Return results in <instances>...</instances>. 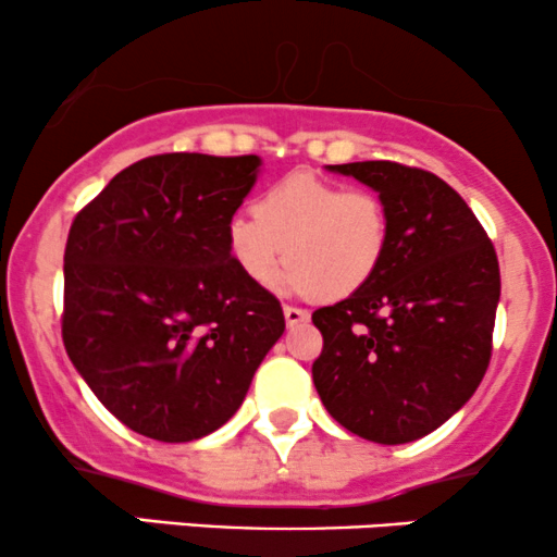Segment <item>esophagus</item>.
I'll return each instance as SVG.
<instances>
[{
  "mask_svg": "<svg viewBox=\"0 0 557 557\" xmlns=\"http://www.w3.org/2000/svg\"><path fill=\"white\" fill-rule=\"evenodd\" d=\"M283 314H285L287 327H298V324H306V322H309V311H306V309H298V306H285Z\"/></svg>",
  "mask_w": 557,
  "mask_h": 557,
  "instance_id": "34e87169",
  "label": "esophagus"
}]
</instances>
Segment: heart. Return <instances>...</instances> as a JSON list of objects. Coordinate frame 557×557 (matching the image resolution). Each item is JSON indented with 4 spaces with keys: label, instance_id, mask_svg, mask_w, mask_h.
Listing matches in <instances>:
<instances>
[{
    "label": "heart",
    "instance_id": "heart-1",
    "mask_svg": "<svg viewBox=\"0 0 557 557\" xmlns=\"http://www.w3.org/2000/svg\"><path fill=\"white\" fill-rule=\"evenodd\" d=\"M227 253L251 285H270L283 261L290 293L337 300L359 293L389 243L382 198L314 172H290L225 225Z\"/></svg>",
    "mask_w": 557,
    "mask_h": 557
}]
</instances>
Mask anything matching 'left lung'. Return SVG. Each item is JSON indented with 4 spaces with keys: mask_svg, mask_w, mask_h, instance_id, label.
<instances>
[{
    "mask_svg": "<svg viewBox=\"0 0 557 557\" xmlns=\"http://www.w3.org/2000/svg\"><path fill=\"white\" fill-rule=\"evenodd\" d=\"M327 170L380 194L389 243L359 293L311 314L324 337L314 387L348 432L413 443L461 411L487 372L497 253L469 203L432 172L398 162Z\"/></svg>",
    "mask_w": 557,
    "mask_h": 557,
    "instance_id": "8db88e82",
    "label": "left lung"
}]
</instances>
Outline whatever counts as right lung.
<instances>
[{"label": "right lung", "mask_w": 557, "mask_h": 557, "mask_svg": "<svg viewBox=\"0 0 557 557\" xmlns=\"http://www.w3.org/2000/svg\"><path fill=\"white\" fill-rule=\"evenodd\" d=\"M261 159L159 154L114 175L65 246V350L107 408L144 437L220 430L285 332L280 300L227 253L225 225Z\"/></svg>", "instance_id": "obj_1"}]
</instances>
